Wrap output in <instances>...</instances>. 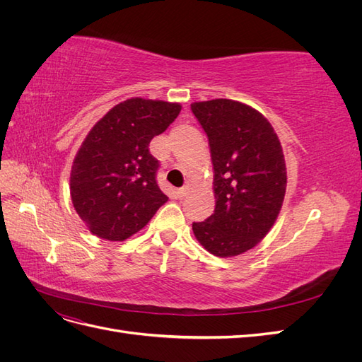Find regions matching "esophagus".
<instances>
[{"instance_id":"obj_1","label":"esophagus","mask_w":362,"mask_h":362,"mask_svg":"<svg viewBox=\"0 0 362 362\" xmlns=\"http://www.w3.org/2000/svg\"><path fill=\"white\" fill-rule=\"evenodd\" d=\"M189 190H190V187L189 185H184V187H181V189H178V196H180V199H184L185 196L189 194Z\"/></svg>"}]
</instances>
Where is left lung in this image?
Segmentation results:
<instances>
[{"label":"left lung","instance_id":"obj_1","mask_svg":"<svg viewBox=\"0 0 362 362\" xmlns=\"http://www.w3.org/2000/svg\"><path fill=\"white\" fill-rule=\"evenodd\" d=\"M214 170V213L193 222V234L210 254H243L267 235L281 211L287 168L281 141L255 108L233 100L193 103Z\"/></svg>","mask_w":362,"mask_h":362}]
</instances>
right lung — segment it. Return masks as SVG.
Segmentation results:
<instances>
[{
  "instance_id": "obj_1",
  "label": "right lung",
  "mask_w": 362,
  "mask_h": 362,
  "mask_svg": "<svg viewBox=\"0 0 362 362\" xmlns=\"http://www.w3.org/2000/svg\"><path fill=\"white\" fill-rule=\"evenodd\" d=\"M181 112L178 103L131 98L98 120L74 158L71 198L89 231L110 242L139 233L168 201L149 144Z\"/></svg>"
}]
</instances>
